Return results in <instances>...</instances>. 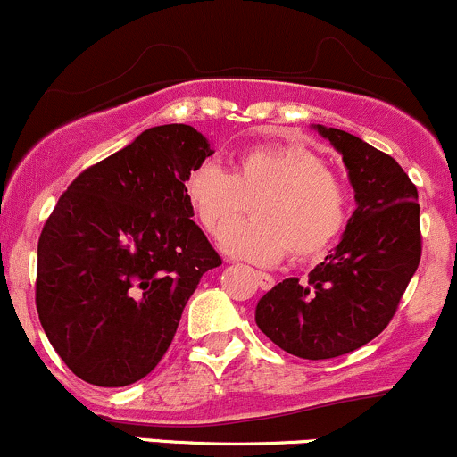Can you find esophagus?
Masks as SVG:
<instances>
[{
    "label": "esophagus",
    "instance_id": "esophagus-1",
    "mask_svg": "<svg viewBox=\"0 0 457 457\" xmlns=\"http://www.w3.org/2000/svg\"><path fill=\"white\" fill-rule=\"evenodd\" d=\"M255 279H258V286L262 290H270L275 286V278L273 275H269V273H262V270H255Z\"/></svg>",
    "mask_w": 457,
    "mask_h": 457
}]
</instances>
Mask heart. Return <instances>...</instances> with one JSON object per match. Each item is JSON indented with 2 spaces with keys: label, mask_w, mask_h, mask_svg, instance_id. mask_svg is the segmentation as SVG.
Masks as SVG:
<instances>
[{
  "label": "heart",
  "mask_w": 457,
  "mask_h": 457,
  "mask_svg": "<svg viewBox=\"0 0 457 457\" xmlns=\"http://www.w3.org/2000/svg\"><path fill=\"white\" fill-rule=\"evenodd\" d=\"M187 202L205 237L223 240L253 208L256 219L225 240L234 258L260 264L325 255L349 223V190L323 155L302 145L247 149L229 173L205 164L187 179Z\"/></svg>",
  "instance_id": "heart-1"
}]
</instances>
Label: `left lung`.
Listing matches in <instances>:
<instances>
[{
  "label": "left lung",
  "instance_id": "8db88e82",
  "mask_svg": "<svg viewBox=\"0 0 457 457\" xmlns=\"http://www.w3.org/2000/svg\"><path fill=\"white\" fill-rule=\"evenodd\" d=\"M343 154L358 208L338 247L310 270L269 290L255 323L303 360H329L382 334L420 262L419 193L393 155L362 138L317 125Z\"/></svg>",
  "mask_w": 457,
  "mask_h": 457
}]
</instances>
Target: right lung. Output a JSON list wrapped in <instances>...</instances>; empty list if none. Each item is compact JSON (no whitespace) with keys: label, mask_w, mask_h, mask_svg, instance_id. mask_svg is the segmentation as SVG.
<instances>
[{"label":"right lung","mask_w":457,"mask_h":457,"mask_svg":"<svg viewBox=\"0 0 457 457\" xmlns=\"http://www.w3.org/2000/svg\"><path fill=\"white\" fill-rule=\"evenodd\" d=\"M212 154L190 125L145 129L84 169L45 220L38 319L84 382L119 388L152 373L202 275L220 264L184 190Z\"/></svg>","instance_id":"add662e5"}]
</instances>
